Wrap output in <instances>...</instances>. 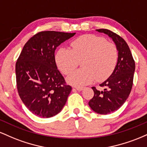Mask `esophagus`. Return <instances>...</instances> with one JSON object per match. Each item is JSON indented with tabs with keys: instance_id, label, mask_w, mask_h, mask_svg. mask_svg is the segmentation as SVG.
<instances>
[{
	"instance_id": "obj_1",
	"label": "esophagus",
	"mask_w": 147,
	"mask_h": 147,
	"mask_svg": "<svg viewBox=\"0 0 147 147\" xmlns=\"http://www.w3.org/2000/svg\"><path fill=\"white\" fill-rule=\"evenodd\" d=\"M75 89H76V90H78V91H81V90H83L84 87H76Z\"/></svg>"
}]
</instances>
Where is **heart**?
<instances>
[{
    "mask_svg": "<svg viewBox=\"0 0 147 147\" xmlns=\"http://www.w3.org/2000/svg\"><path fill=\"white\" fill-rule=\"evenodd\" d=\"M71 50L60 48L55 54V61L65 75H70L81 61L82 69L68 77V82L75 86L105 80L111 75L118 61V50L114 43L94 34L77 37L70 43Z\"/></svg>",
    "mask_w": 147,
    "mask_h": 147,
    "instance_id": "1",
    "label": "heart"
}]
</instances>
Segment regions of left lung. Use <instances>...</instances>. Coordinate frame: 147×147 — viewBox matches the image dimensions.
Instances as JSON below:
<instances>
[{
  "instance_id": "1",
  "label": "left lung",
  "mask_w": 147,
  "mask_h": 147,
  "mask_svg": "<svg viewBox=\"0 0 147 147\" xmlns=\"http://www.w3.org/2000/svg\"><path fill=\"white\" fill-rule=\"evenodd\" d=\"M97 31L112 38L118 50L117 63L113 72L105 82L99 84L104 88L102 90L92 87L94 96L88 102L95 112L106 115L119 109L129 97L133 86L136 64L124 38L107 29H99Z\"/></svg>"
}]
</instances>
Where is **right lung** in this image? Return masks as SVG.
I'll return each mask as SVG.
<instances>
[{
	"label": "right lung",
	"mask_w": 147,
	"mask_h": 147,
	"mask_svg": "<svg viewBox=\"0 0 147 147\" xmlns=\"http://www.w3.org/2000/svg\"><path fill=\"white\" fill-rule=\"evenodd\" d=\"M75 33L42 31L25 43L16 63L18 95L33 114L50 117L65 104L72 87L68 85L55 62L57 47Z\"/></svg>",
	"instance_id": "obj_1"
}]
</instances>
